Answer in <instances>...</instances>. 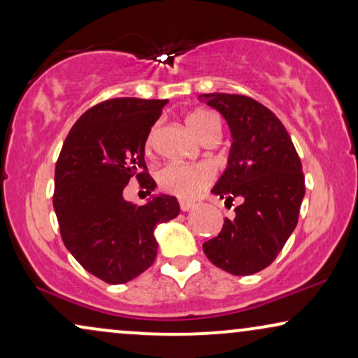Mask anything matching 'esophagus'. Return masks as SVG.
<instances>
[{
    "instance_id": "1",
    "label": "esophagus",
    "mask_w": 358,
    "mask_h": 358,
    "mask_svg": "<svg viewBox=\"0 0 358 358\" xmlns=\"http://www.w3.org/2000/svg\"><path fill=\"white\" fill-rule=\"evenodd\" d=\"M193 206H194V203H193V201L180 200V210H182V211H188V210H192Z\"/></svg>"
}]
</instances>
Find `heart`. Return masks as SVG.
I'll return each mask as SVG.
<instances>
[{"mask_svg":"<svg viewBox=\"0 0 358 358\" xmlns=\"http://www.w3.org/2000/svg\"><path fill=\"white\" fill-rule=\"evenodd\" d=\"M187 124L201 140L213 134H220V120L210 110H194L188 115ZM155 140V130L145 138V150L150 152ZM213 169L208 164H166L157 171L158 187L165 193L182 200H193L213 182Z\"/></svg>","mask_w":358,"mask_h":358,"instance_id":"obj_1","label":"heart"}]
</instances>
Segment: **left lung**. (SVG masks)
Here are the masks:
<instances>
[{
    "instance_id": "8db88e82",
    "label": "left lung",
    "mask_w": 358,
    "mask_h": 358,
    "mask_svg": "<svg viewBox=\"0 0 358 358\" xmlns=\"http://www.w3.org/2000/svg\"><path fill=\"white\" fill-rule=\"evenodd\" d=\"M231 130L228 166L213 193L224 205L239 201L216 238L203 244L213 264L234 275L268 268L299 220L304 173L286 127L255 99L239 94H203Z\"/></svg>"
}]
</instances>
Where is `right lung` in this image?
Wrapping results in <instances>:
<instances>
[{"instance_id":"1","label":"right lung","mask_w":358,"mask_h":358,"mask_svg":"<svg viewBox=\"0 0 358 358\" xmlns=\"http://www.w3.org/2000/svg\"><path fill=\"white\" fill-rule=\"evenodd\" d=\"M169 101L119 97L85 110L67 134L54 175L52 205L64 246L85 271L124 284L150 268L158 243L153 229L178 216L175 196L143 206L125 201L130 178L153 192L145 138Z\"/></svg>"}]
</instances>
